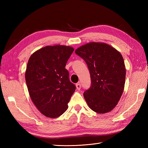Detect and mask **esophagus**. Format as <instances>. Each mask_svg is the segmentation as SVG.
Returning <instances> with one entry per match:
<instances>
[{"mask_svg":"<svg viewBox=\"0 0 148 148\" xmlns=\"http://www.w3.org/2000/svg\"><path fill=\"white\" fill-rule=\"evenodd\" d=\"M76 88H77L78 90H79L81 89V84H80V83H77V84H76Z\"/></svg>","mask_w":148,"mask_h":148,"instance_id":"34e87169","label":"esophagus"}]
</instances>
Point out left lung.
<instances>
[{
    "label": "left lung",
    "instance_id": "1",
    "mask_svg": "<svg viewBox=\"0 0 148 148\" xmlns=\"http://www.w3.org/2000/svg\"><path fill=\"white\" fill-rule=\"evenodd\" d=\"M75 53L84 60L90 71L91 85L83 93L89 108L99 114L111 111L123 92L126 68L119 51L108 44L91 42Z\"/></svg>",
    "mask_w": 148,
    "mask_h": 148
}]
</instances>
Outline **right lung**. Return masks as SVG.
I'll use <instances>...</instances> for the list:
<instances>
[{
	"label": "right lung",
	"instance_id": "add662e5",
	"mask_svg": "<svg viewBox=\"0 0 148 148\" xmlns=\"http://www.w3.org/2000/svg\"><path fill=\"white\" fill-rule=\"evenodd\" d=\"M74 50L69 46H46L34 52L28 61L25 81L29 95L48 118H58L67 111L76 90L65 68Z\"/></svg>",
	"mask_w": 148,
	"mask_h": 148
}]
</instances>
